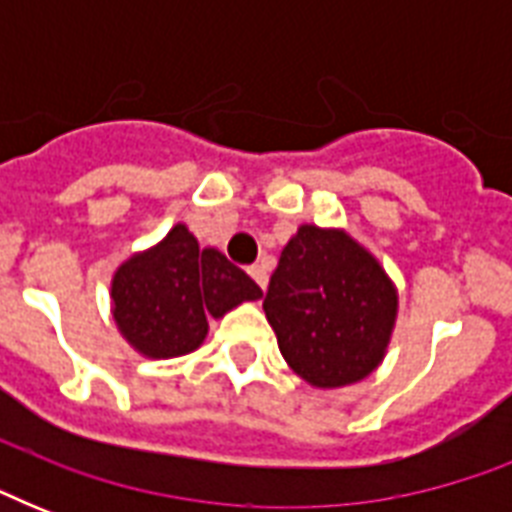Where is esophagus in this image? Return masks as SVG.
<instances>
[{
    "instance_id": "34e87169",
    "label": "esophagus",
    "mask_w": 512,
    "mask_h": 512,
    "mask_svg": "<svg viewBox=\"0 0 512 512\" xmlns=\"http://www.w3.org/2000/svg\"><path fill=\"white\" fill-rule=\"evenodd\" d=\"M247 271H249V276H252V279H255L257 287H260V289L268 287V273H265L263 265H249Z\"/></svg>"
}]
</instances>
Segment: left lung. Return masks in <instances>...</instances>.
I'll return each instance as SVG.
<instances>
[{"label":"left lung","instance_id":"left-lung-1","mask_svg":"<svg viewBox=\"0 0 512 512\" xmlns=\"http://www.w3.org/2000/svg\"><path fill=\"white\" fill-rule=\"evenodd\" d=\"M263 308L287 364L316 388H342L382 361L398 295L382 265L348 233L300 225Z\"/></svg>","mask_w":512,"mask_h":512}]
</instances>
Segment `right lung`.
<instances>
[{
	"instance_id": "add662e5",
	"label": "right lung",
	"mask_w": 512,
	"mask_h": 512,
	"mask_svg": "<svg viewBox=\"0 0 512 512\" xmlns=\"http://www.w3.org/2000/svg\"><path fill=\"white\" fill-rule=\"evenodd\" d=\"M263 289L247 273L175 225L156 247L132 255L111 281L114 321L124 340L148 358L191 353L207 337V319H223Z\"/></svg>"
}]
</instances>
